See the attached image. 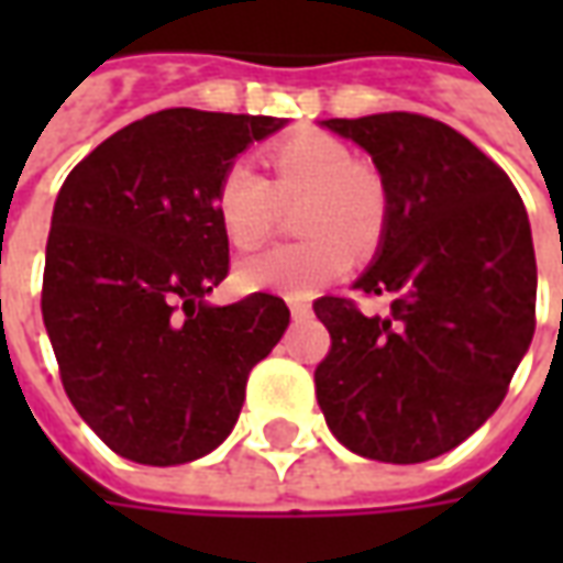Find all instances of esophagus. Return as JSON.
<instances>
[{
	"label": "esophagus",
	"mask_w": 563,
	"mask_h": 563,
	"mask_svg": "<svg viewBox=\"0 0 563 563\" xmlns=\"http://www.w3.org/2000/svg\"><path fill=\"white\" fill-rule=\"evenodd\" d=\"M289 310H292V319H307L313 313V307L301 301V298H289Z\"/></svg>",
	"instance_id": "esophagus-1"
}]
</instances>
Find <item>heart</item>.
<instances>
[{
  "mask_svg": "<svg viewBox=\"0 0 563 563\" xmlns=\"http://www.w3.org/2000/svg\"><path fill=\"white\" fill-rule=\"evenodd\" d=\"M268 180L244 162L225 165L213 186V213L229 244L258 246L280 220V205L298 198V244L271 246L238 265L246 292L305 298L353 268L355 247L374 250L389 225V192L379 174L353 159L329 132L305 129L265 150Z\"/></svg>",
  "mask_w": 563,
  "mask_h": 563,
  "instance_id": "obj_1",
  "label": "heart"
}]
</instances>
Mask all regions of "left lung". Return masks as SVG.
<instances>
[{"instance_id": "1", "label": "left lung", "mask_w": 563, "mask_h": 563, "mask_svg": "<svg viewBox=\"0 0 563 563\" xmlns=\"http://www.w3.org/2000/svg\"><path fill=\"white\" fill-rule=\"evenodd\" d=\"M322 126L365 147L389 192L377 262L355 289L391 305L365 317L350 298L313 301L331 334L317 401L355 455L437 459L495 413L531 346L528 210L507 172L440 120L391 111Z\"/></svg>"}]
</instances>
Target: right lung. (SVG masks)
<instances>
[{"instance_id": "add662e5", "label": "right lung", "mask_w": 563, "mask_h": 563, "mask_svg": "<svg viewBox=\"0 0 563 563\" xmlns=\"http://www.w3.org/2000/svg\"><path fill=\"white\" fill-rule=\"evenodd\" d=\"M283 120L168 108L80 159L54 205L42 317L59 379L104 446L186 464L232 434L250 371L289 325L283 298L205 305L229 274L213 186Z\"/></svg>"}]
</instances>
